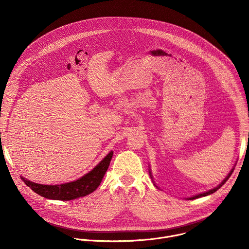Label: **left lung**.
<instances>
[{
    "label": "left lung",
    "mask_w": 249,
    "mask_h": 249,
    "mask_svg": "<svg viewBox=\"0 0 249 249\" xmlns=\"http://www.w3.org/2000/svg\"><path fill=\"white\" fill-rule=\"evenodd\" d=\"M236 164V163H235ZM235 164H234V166H235ZM234 166L231 169V171L229 172V174L226 176V178L218 185V186H216L215 188H213V189H211V190H209V191H206V192H203V193H200V194H197V195H195V196H193V197H189V198H187V199H190V200H193V199H197V198H200V197H204V196H208V195H210V194H213L214 192H216L218 189H220L226 182H227V180L230 178L231 177V173L233 172V169H234ZM149 173H150V176H151V178L153 179V182H154V184H155V181H154V178H153V175H152V170H151V168L149 169ZM156 185V184H155ZM157 186V185H156ZM158 187V186H157Z\"/></svg>",
    "instance_id": "1"
}]
</instances>
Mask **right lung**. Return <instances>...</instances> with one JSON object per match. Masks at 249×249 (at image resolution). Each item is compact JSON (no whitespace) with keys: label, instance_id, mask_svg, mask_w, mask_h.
I'll return each instance as SVG.
<instances>
[{"label":"right lung","instance_id":"1","mask_svg":"<svg viewBox=\"0 0 249 249\" xmlns=\"http://www.w3.org/2000/svg\"><path fill=\"white\" fill-rule=\"evenodd\" d=\"M112 156L113 152L110 151L107 156L89 172L86 173L81 178L71 182L57 185H45L29 181L23 176H21V178L23 182L35 193L44 198L61 201L74 200L92 193L99 186L106 170L109 166Z\"/></svg>","mask_w":249,"mask_h":249}]
</instances>
